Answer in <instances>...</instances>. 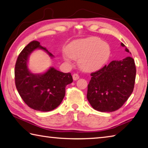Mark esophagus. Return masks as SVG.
Here are the masks:
<instances>
[{
	"mask_svg": "<svg viewBox=\"0 0 148 148\" xmlns=\"http://www.w3.org/2000/svg\"><path fill=\"white\" fill-rule=\"evenodd\" d=\"M72 77H73V79L74 80H77L79 79V75L77 74H74L73 75H72Z\"/></svg>",
	"mask_w": 148,
	"mask_h": 148,
	"instance_id": "1",
	"label": "esophagus"
}]
</instances>
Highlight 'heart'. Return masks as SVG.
I'll return each instance as SVG.
<instances>
[{
  "label": "heart",
  "instance_id": "b5f03b06",
  "mask_svg": "<svg viewBox=\"0 0 148 148\" xmlns=\"http://www.w3.org/2000/svg\"><path fill=\"white\" fill-rule=\"evenodd\" d=\"M111 49L106 42L95 37L76 40L71 42L63 52V58L70 61L79 60L80 67L85 71H97L108 60Z\"/></svg>",
  "mask_w": 148,
  "mask_h": 148
}]
</instances>
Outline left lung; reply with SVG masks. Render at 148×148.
I'll list each match as a JSON object with an SVG mask.
<instances>
[{
    "label": "left lung",
    "mask_w": 148,
    "mask_h": 148,
    "mask_svg": "<svg viewBox=\"0 0 148 148\" xmlns=\"http://www.w3.org/2000/svg\"><path fill=\"white\" fill-rule=\"evenodd\" d=\"M121 45L125 47L122 42ZM125 50L130 52L126 47ZM90 76L87 98L91 106L100 112L116 111L133 91L136 77L135 61L131 57L112 61Z\"/></svg>",
    "instance_id": "1"
}]
</instances>
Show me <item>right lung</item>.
Masks as SVG:
<instances>
[{
	"label": "right lung",
	"mask_w": 148,
	"mask_h": 148,
	"mask_svg": "<svg viewBox=\"0 0 148 148\" xmlns=\"http://www.w3.org/2000/svg\"><path fill=\"white\" fill-rule=\"evenodd\" d=\"M39 48L53 55L40 42L33 41L18 55L15 66L16 88L21 98L30 108L39 111H50L60 106L65 95V87L73 82L71 73H63L50 67L44 74H33L27 65L30 53Z\"/></svg>",
	"instance_id": "1"
}]
</instances>
